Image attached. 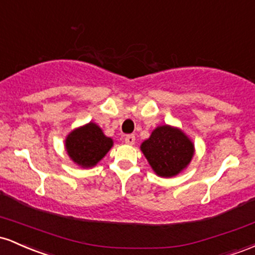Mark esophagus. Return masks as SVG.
<instances>
[{"mask_svg": "<svg viewBox=\"0 0 255 255\" xmlns=\"http://www.w3.org/2000/svg\"><path fill=\"white\" fill-rule=\"evenodd\" d=\"M125 143H127V144H133V143H135V136L133 135H128V136H125Z\"/></svg>", "mask_w": 255, "mask_h": 255, "instance_id": "obj_1", "label": "esophagus"}]
</instances>
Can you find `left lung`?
I'll return each instance as SVG.
<instances>
[{"label": "left lung", "instance_id": "1", "mask_svg": "<svg viewBox=\"0 0 255 255\" xmlns=\"http://www.w3.org/2000/svg\"><path fill=\"white\" fill-rule=\"evenodd\" d=\"M153 171L160 177L177 176L194 156V144L181 128L162 125L153 130L150 137L141 144Z\"/></svg>", "mask_w": 255, "mask_h": 255}]
</instances>
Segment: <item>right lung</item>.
<instances>
[{"mask_svg": "<svg viewBox=\"0 0 255 255\" xmlns=\"http://www.w3.org/2000/svg\"><path fill=\"white\" fill-rule=\"evenodd\" d=\"M68 156L81 167H93L112 148L113 139L105 136L101 128L89 123L74 128L65 139Z\"/></svg>", "mask_w": 255, "mask_h": 255, "instance_id": "right-lung-1", "label": "right lung"}]
</instances>
